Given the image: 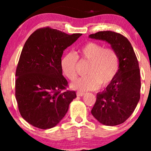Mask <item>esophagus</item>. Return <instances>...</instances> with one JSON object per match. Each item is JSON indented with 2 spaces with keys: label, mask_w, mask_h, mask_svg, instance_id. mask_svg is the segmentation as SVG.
Listing matches in <instances>:
<instances>
[{
  "label": "esophagus",
  "mask_w": 151,
  "mask_h": 151,
  "mask_svg": "<svg viewBox=\"0 0 151 151\" xmlns=\"http://www.w3.org/2000/svg\"><path fill=\"white\" fill-rule=\"evenodd\" d=\"M84 94V92H81V91H77V96H82Z\"/></svg>",
  "instance_id": "esophagus-1"
}]
</instances>
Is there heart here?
<instances>
[{
	"label": "heart",
	"mask_w": 151,
	"mask_h": 151,
	"mask_svg": "<svg viewBox=\"0 0 151 151\" xmlns=\"http://www.w3.org/2000/svg\"><path fill=\"white\" fill-rule=\"evenodd\" d=\"M78 58L89 62V65L86 71L87 75L79 78L72 84L75 89L94 90L99 85L104 87L114 80L119 72V58L116 51L100 43L89 42L78 49L77 55L67 52L62 56L60 62L62 72L71 81L77 77Z\"/></svg>",
	"instance_id": "obj_1"
}]
</instances>
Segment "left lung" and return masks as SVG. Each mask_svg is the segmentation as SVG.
<instances>
[{"label": "left lung", "instance_id": "1", "mask_svg": "<svg viewBox=\"0 0 151 151\" xmlns=\"http://www.w3.org/2000/svg\"><path fill=\"white\" fill-rule=\"evenodd\" d=\"M89 37L106 41L119 58V72L106 88L97 93L91 114L104 125L123 124L131 116L140 99L141 76L136 54L129 40L114 31H100Z\"/></svg>", "mask_w": 151, "mask_h": 151}]
</instances>
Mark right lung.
<instances>
[{
    "label": "right lung",
    "instance_id": "obj_1",
    "mask_svg": "<svg viewBox=\"0 0 151 151\" xmlns=\"http://www.w3.org/2000/svg\"><path fill=\"white\" fill-rule=\"evenodd\" d=\"M81 35L42 27L24 45L15 72V98L20 115L35 127L56 126L77 96L74 91L67 90L60 62L64 50Z\"/></svg>",
    "mask_w": 151,
    "mask_h": 151
}]
</instances>
